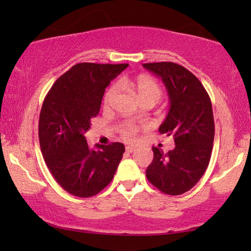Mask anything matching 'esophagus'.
<instances>
[{"mask_svg":"<svg viewBox=\"0 0 251 251\" xmlns=\"http://www.w3.org/2000/svg\"><path fill=\"white\" fill-rule=\"evenodd\" d=\"M136 150H137V149H136L135 146H126V152H128V153H132V152H135Z\"/></svg>","mask_w":251,"mask_h":251,"instance_id":"esophagus-1","label":"esophagus"}]
</instances>
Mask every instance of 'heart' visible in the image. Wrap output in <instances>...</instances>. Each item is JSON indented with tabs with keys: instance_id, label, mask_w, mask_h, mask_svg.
<instances>
[{
	"instance_id": "obj_1",
	"label": "heart",
	"mask_w": 251,
	"mask_h": 251,
	"mask_svg": "<svg viewBox=\"0 0 251 251\" xmlns=\"http://www.w3.org/2000/svg\"><path fill=\"white\" fill-rule=\"evenodd\" d=\"M119 85L132 90L140 101L153 100L157 102L162 97V89H161L160 84L153 78L144 76V75L136 77H122L119 82ZM116 92H118V87H115V85L108 89L104 97L105 105H108L112 101V99L115 97ZM138 130L139 126L132 121L123 122L119 128L121 136L126 140H132L135 138Z\"/></svg>"
}]
</instances>
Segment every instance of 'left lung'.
<instances>
[{"label": "left lung", "instance_id": "8db88e82", "mask_svg": "<svg viewBox=\"0 0 251 251\" xmlns=\"http://www.w3.org/2000/svg\"><path fill=\"white\" fill-rule=\"evenodd\" d=\"M143 66L166 85L170 108L159 131L175 140V149L168 153L152 147L146 177L162 193L183 194L200 180L210 161L215 137L210 97L199 78L180 65L161 61Z\"/></svg>", "mask_w": 251, "mask_h": 251}]
</instances>
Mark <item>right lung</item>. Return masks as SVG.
<instances>
[{
  "mask_svg": "<svg viewBox=\"0 0 251 251\" xmlns=\"http://www.w3.org/2000/svg\"><path fill=\"white\" fill-rule=\"evenodd\" d=\"M128 64L80 63L61 75L44 98L39 120L41 152L54 179L78 198L111 183L125 153L122 143L89 147L84 133L100 111L105 88Z\"/></svg>",
  "mask_w": 251,
  "mask_h": 251,
  "instance_id": "right-lung-1",
  "label": "right lung"
}]
</instances>
